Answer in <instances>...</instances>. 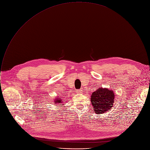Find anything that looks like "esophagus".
<instances>
[{
	"instance_id": "34e87169",
	"label": "esophagus",
	"mask_w": 150,
	"mask_h": 150,
	"mask_svg": "<svg viewBox=\"0 0 150 150\" xmlns=\"http://www.w3.org/2000/svg\"><path fill=\"white\" fill-rule=\"evenodd\" d=\"M76 93L77 94H82L83 92H82V90H81V89L80 90H77L76 91Z\"/></svg>"
}]
</instances>
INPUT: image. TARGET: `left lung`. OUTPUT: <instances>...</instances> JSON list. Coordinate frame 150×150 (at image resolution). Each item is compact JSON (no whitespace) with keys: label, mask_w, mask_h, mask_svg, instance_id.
<instances>
[{"label":"left lung","mask_w":150,"mask_h":150,"mask_svg":"<svg viewBox=\"0 0 150 150\" xmlns=\"http://www.w3.org/2000/svg\"><path fill=\"white\" fill-rule=\"evenodd\" d=\"M115 94L112 90L100 88L93 93L91 102L96 113L102 114L112 108Z\"/></svg>","instance_id":"1"}]
</instances>
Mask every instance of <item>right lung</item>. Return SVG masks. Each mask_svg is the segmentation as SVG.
<instances>
[{
  "label": "right lung",
  "mask_w": 150,
  "mask_h": 150,
  "mask_svg": "<svg viewBox=\"0 0 150 150\" xmlns=\"http://www.w3.org/2000/svg\"><path fill=\"white\" fill-rule=\"evenodd\" d=\"M55 102L56 103H57V104H61L62 103V101L60 98H56V100L55 101Z\"/></svg>",
  "instance_id": "right-lung-1"
}]
</instances>
